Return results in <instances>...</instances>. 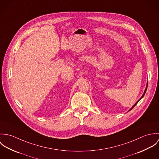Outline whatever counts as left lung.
Listing matches in <instances>:
<instances>
[{"label": "left lung", "instance_id": "obj_1", "mask_svg": "<svg viewBox=\"0 0 159 159\" xmlns=\"http://www.w3.org/2000/svg\"><path fill=\"white\" fill-rule=\"evenodd\" d=\"M147 88H148V83H147V85H146V89H145V90H144V93L143 94V95L141 96V98H139V99L136 102V103H135V104H134V106H133V107L130 109V110H129V111H130L131 110H132V109L134 108V107L136 105V104L138 103V102H139V100H141V99L144 97V94H145V93H146V90H147Z\"/></svg>", "mask_w": 159, "mask_h": 159}]
</instances>
